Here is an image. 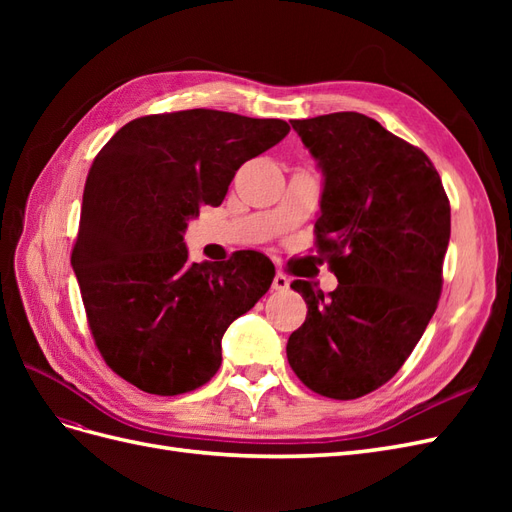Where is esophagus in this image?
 I'll list each match as a JSON object with an SVG mask.
<instances>
[{
  "label": "esophagus",
  "instance_id": "obj_1",
  "mask_svg": "<svg viewBox=\"0 0 512 512\" xmlns=\"http://www.w3.org/2000/svg\"><path fill=\"white\" fill-rule=\"evenodd\" d=\"M288 286H290V280L288 277L284 275V273H275V277H273V290H288Z\"/></svg>",
  "mask_w": 512,
  "mask_h": 512
}]
</instances>
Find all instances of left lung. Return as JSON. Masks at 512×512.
Masks as SVG:
<instances>
[{
    "instance_id": "1",
    "label": "left lung",
    "mask_w": 512,
    "mask_h": 512,
    "mask_svg": "<svg viewBox=\"0 0 512 512\" xmlns=\"http://www.w3.org/2000/svg\"><path fill=\"white\" fill-rule=\"evenodd\" d=\"M324 175L316 252L337 288L294 280L307 316L288 363L318 395L356 399L389 382L423 337L442 292L451 203L436 166L361 113L292 119Z\"/></svg>"
}]
</instances>
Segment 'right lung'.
Wrapping results in <instances>:
<instances>
[{
  "mask_svg": "<svg viewBox=\"0 0 512 512\" xmlns=\"http://www.w3.org/2000/svg\"><path fill=\"white\" fill-rule=\"evenodd\" d=\"M290 132L282 119L192 111L126 123L89 168L72 269L91 337L117 376L151 395L207 384L228 324L275 277L260 252L190 262L183 232L218 207L241 164Z\"/></svg>",
  "mask_w": 512,
  "mask_h": 512,
  "instance_id": "obj_1",
  "label": "right lung"
}]
</instances>
